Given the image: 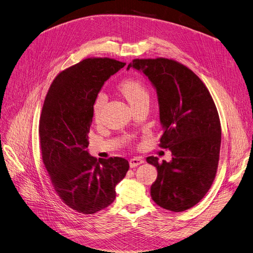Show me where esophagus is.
Masks as SVG:
<instances>
[{
	"label": "esophagus",
	"mask_w": 253,
	"mask_h": 253,
	"mask_svg": "<svg viewBox=\"0 0 253 253\" xmlns=\"http://www.w3.org/2000/svg\"><path fill=\"white\" fill-rule=\"evenodd\" d=\"M144 163V160L142 158H139V157H133L129 159V167L131 168H135L137 166L139 165H142Z\"/></svg>",
	"instance_id": "34e87169"
}]
</instances>
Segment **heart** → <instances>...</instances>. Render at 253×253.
<instances>
[{
	"instance_id": "heart-1",
	"label": "heart",
	"mask_w": 253,
	"mask_h": 253,
	"mask_svg": "<svg viewBox=\"0 0 253 253\" xmlns=\"http://www.w3.org/2000/svg\"><path fill=\"white\" fill-rule=\"evenodd\" d=\"M120 90L124 94L129 105L138 103L142 100H149V93L144 84L136 79H126L120 84ZM105 102V95L100 93L98 94L93 105L95 116H98L102 106Z\"/></svg>"
}]
</instances>
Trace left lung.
Wrapping results in <instances>:
<instances>
[{
    "instance_id": "left-lung-1",
    "label": "left lung",
    "mask_w": 253,
    "mask_h": 253,
    "mask_svg": "<svg viewBox=\"0 0 253 253\" xmlns=\"http://www.w3.org/2000/svg\"><path fill=\"white\" fill-rule=\"evenodd\" d=\"M129 68L142 73L156 89L160 147L172 152L169 163L147 157L157 169L152 200L167 210H188L201 202L215 178L221 138L216 106L203 81L174 60L135 59Z\"/></svg>"
}]
</instances>
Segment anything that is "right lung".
<instances>
[{
  "label": "right lung",
  "mask_w": 253,
  "mask_h": 253,
  "mask_svg": "<svg viewBox=\"0 0 253 253\" xmlns=\"http://www.w3.org/2000/svg\"><path fill=\"white\" fill-rule=\"evenodd\" d=\"M125 65L109 58L83 60L57 76L44 101L39 126L44 166L61 200L83 214L110 206L129 168L121 157L97 162L87 150L95 99Z\"/></svg>",
  "instance_id": "1"
}]
</instances>
